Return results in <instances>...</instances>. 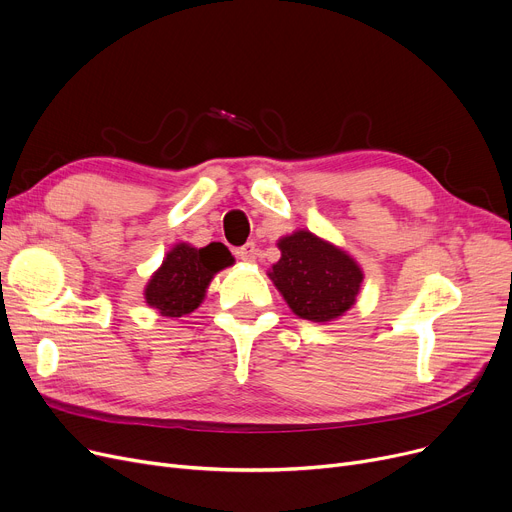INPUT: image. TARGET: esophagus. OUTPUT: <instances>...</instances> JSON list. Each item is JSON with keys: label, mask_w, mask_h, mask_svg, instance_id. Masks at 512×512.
I'll return each instance as SVG.
<instances>
[{"label": "esophagus", "mask_w": 512, "mask_h": 512, "mask_svg": "<svg viewBox=\"0 0 512 512\" xmlns=\"http://www.w3.org/2000/svg\"><path fill=\"white\" fill-rule=\"evenodd\" d=\"M236 255H238V259H242V261H255V259H257V247H255V242L242 244L240 249H236Z\"/></svg>", "instance_id": "esophagus-1"}]
</instances>
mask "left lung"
<instances>
[{
    "label": "left lung",
    "mask_w": 512,
    "mask_h": 512,
    "mask_svg": "<svg viewBox=\"0 0 512 512\" xmlns=\"http://www.w3.org/2000/svg\"><path fill=\"white\" fill-rule=\"evenodd\" d=\"M278 249L282 257L268 276L299 318L330 322L353 307L364 274L343 249L309 230L280 238Z\"/></svg>",
    "instance_id": "left-lung-1"
}]
</instances>
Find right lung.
Masks as SVG:
<instances>
[{
  "label": "right lung",
  "mask_w": 512,
  "mask_h": 512,
  "mask_svg": "<svg viewBox=\"0 0 512 512\" xmlns=\"http://www.w3.org/2000/svg\"><path fill=\"white\" fill-rule=\"evenodd\" d=\"M234 263L221 242L194 249L186 242L175 244L144 288L146 303L167 318H184L203 303L213 276Z\"/></svg>",
  "instance_id": "1"
}]
</instances>
